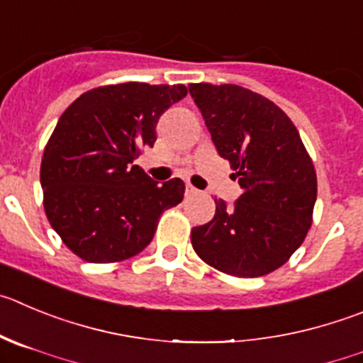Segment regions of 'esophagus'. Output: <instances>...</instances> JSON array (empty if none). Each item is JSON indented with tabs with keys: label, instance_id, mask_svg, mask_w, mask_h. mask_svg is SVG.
<instances>
[{
	"label": "esophagus",
	"instance_id": "34e87169",
	"mask_svg": "<svg viewBox=\"0 0 363 363\" xmlns=\"http://www.w3.org/2000/svg\"><path fill=\"white\" fill-rule=\"evenodd\" d=\"M186 191H188V193H189V195H193V193H197V189L193 188V186H191V184H186Z\"/></svg>",
	"mask_w": 363,
	"mask_h": 363
}]
</instances>
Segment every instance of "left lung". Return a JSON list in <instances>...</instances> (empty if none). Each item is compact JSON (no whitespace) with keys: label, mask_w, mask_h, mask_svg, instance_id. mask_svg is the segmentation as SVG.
Here are the masks:
<instances>
[{"label":"left lung","mask_w":363,"mask_h":363,"mask_svg":"<svg viewBox=\"0 0 363 363\" xmlns=\"http://www.w3.org/2000/svg\"><path fill=\"white\" fill-rule=\"evenodd\" d=\"M220 157L243 193L193 228L199 258L223 274L259 277L301 247L317 201V175L296 125L269 98L235 84H189Z\"/></svg>","instance_id":"obj_1"}]
</instances>
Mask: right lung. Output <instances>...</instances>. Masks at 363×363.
Masks as SVG:
<instances>
[{"label": "right lung", "instance_id": "add662e5", "mask_svg": "<svg viewBox=\"0 0 363 363\" xmlns=\"http://www.w3.org/2000/svg\"><path fill=\"white\" fill-rule=\"evenodd\" d=\"M188 89L141 82L80 94L44 148V211L67 249L89 263L135 256L154 238L159 216L184 197V182L152 181L134 161L154 147L155 125Z\"/></svg>", "mask_w": 363, "mask_h": 363}]
</instances>
